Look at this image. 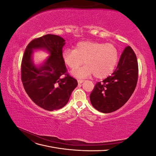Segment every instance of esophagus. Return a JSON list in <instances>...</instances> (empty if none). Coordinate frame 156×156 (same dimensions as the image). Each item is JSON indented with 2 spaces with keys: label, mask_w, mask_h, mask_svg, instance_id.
Instances as JSON below:
<instances>
[{
  "label": "esophagus",
  "mask_w": 156,
  "mask_h": 156,
  "mask_svg": "<svg viewBox=\"0 0 156 156\" xmlns=\"http://www.w3.org/2000/svg\"><path fill=\"white\" fill-rule=\"evenodd\" d=\"M77 81L79 84H81L84 82V80L83 79H77Z\"/></svg>",
  "instance_id": "1"
}]
</instances>
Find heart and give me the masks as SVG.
Returning a JSON list of instances; mask_svg holds the SVG:
<instances>
[{"mask_svg": "<svg viewBox=\"0 0 156 156\" xmlns=\"http://www.w3.org/2000/svg\"><path fill=\"white\" fill-rule=\"evenodd\" d=\"M62 58L71 69L77 68L83 62L85 63L83 66L72 71L73 76L83 78L94 74L95 77L102 79L115 69L119 60V52L110 43L82 41L75 45L73 50H63Z\"/></svg>", "mask_w": 156, "mask_h": 156, "instance_id": "heart-1", "label": "heart"}]
</instances>
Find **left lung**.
<instances>
[{
  "instance_id": "8db88e82",
  "label": "left lung",
  "mask_w": 156,
  "mask_h": 156,
  "mask_svg": "<svg viewBox=\"0 0 156 156\" xmlns=\"http://www.w3.org/2000/svg\"><path fill=\"white\" fill-rule=\"evenodd\" d=\"M138 62L133 50L127 46L111 76L98 82L90 95L92 106L103 113L123 106L133 93L138 80Z\"/></svg>"
}]
</instances>
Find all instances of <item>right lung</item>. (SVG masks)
Returning <instances> with one entry per match:
<instances>
[{"label": "right lung", "mask_w": 156, "mask_h": 156, "mask_svg": "<svg viewBox=\"0 0 156 156\" xmlns=\"http://www.w3.org/2000/svg\"><path fill=\"white\" fill-rule=\"evenodd\" d=\"M65 40L46 34L32 40L27 45L21 62V81L27 94L37 105L47 111L58 110L69 101L78 83L67 73L62 58ZM44 49L50 56L37 67L32 61L34 50ZM65 76L62 78V75Z\"/></svg>", "instance_id": "1"}]
</instances>
